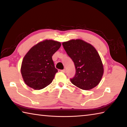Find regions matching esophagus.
<instances>
[{
    "label": "esophagus",
    "mask_w": 127,
    "mask_h": 127,
    "mask_svg": "<svg viewBox=\"0 0 127 127\" xmlns=\"http://www.w3.org/2000/svg\"><path fill=\"white\" fill-rule=\"evenodd\" d=\"M61 71L62 72H63V73H65V69H63V70H61Z\"/></svg>",
    "instance_id": "esophagus-1"
}]
</instances>
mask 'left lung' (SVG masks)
Masks as SVG:
<instances>
[{
    "mask_svg": "<svg viewBox=\"0 0 127 127\" xmlns=\"http://www.w3.org/2000/svg\"><path fill=\"white\" fill-rule=\"evenodd\" d=\"M62 45L76 68V74L70 79L71 82L84 90L96 87L101 79L104 68L94 47L82 40H71Z\"/></svg>",
    "mask_w": 127,
    "mask_h": 127,
    "instance_id": "1",
    "label": "left lung"
}]
</instances>
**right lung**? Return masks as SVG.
<instances>
[{"instance_id":"add662e5","label":"right lung","mask_w":127,"mask_h":127,"mask_svg":"<svg viewBox=\"0 0 127 127\" xmlns=\"http://www.w3.org/2000/svg\"><path fill=\"white\" fill-rule=\"evenodd\" d=\"M61 46L59 42L46 40L30 49L21 65V74L26 84L38 90L52 82L58 72L52 57Z\"/></svg>"}]
</instances>
